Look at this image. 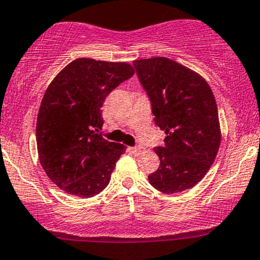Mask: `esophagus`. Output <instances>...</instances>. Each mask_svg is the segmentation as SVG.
Returning <instances> with one entry per match:
<instances>
[{"label":"esophagus","instance_id":"esophagus-1","mask_svg":"<svg viewBox=\"0 0 260 260\" xmlns=\"http://www.w3.org/2000/svg\"><path fill=\"white\" fill-rule=\"evenodd\" d=\"M130 151L131 153H134L135 156H139V154L142 153V151H144V147H141V146H135V147H130Z\"/></svg>","mask_w":260,"mask_h":260}]
</instances>
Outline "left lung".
I'll return each mask as SVG.
<instances>
[{"instance_id":"obj_1","label":"left lung","mask_w":260,"mask_h":260,"mask_svg":"<svg viewBox=\"0 0 260 260\" xmlns=\"http://www.w3.org/2000/svg\"><path fill=\"white\" fill-rule=\"evenodd\" d=\"M165 144L154 147L159 167L150 184L166 194L200 182L214 163L221 133L216 101L201 76L167 57L134 61Z\"/></svg>"}]
</instances>
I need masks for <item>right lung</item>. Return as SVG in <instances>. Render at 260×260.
I'll return each instance as SVG.
<instances>
[{"label":"right lung","mask_w":260,"mask_h":260,"mask_svg":"<svg viewBox=\"0 0 260 260\" xmlns=\"http://www.w3.org/2000/svg\"><path fill=\"white\" fill-rule=\"evenodd\" d=\"M133 76L129 63L77 59L46 89L37 120L38 153L48 177L66 193L92 198L109 184L125 146L104 139L101 108Z\"/></svg>","instance_id":"1"}]
</instances>
